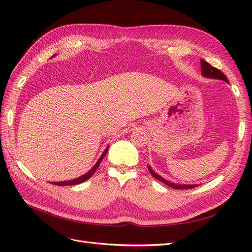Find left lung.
Returning a JSON list of instances; mask_svg holds the SVG:
<instances>
[{
    "label": "left lung",
    "instance_id": "obj_1",
    "mask_svg": "<svg viewBox=\"0 0 252 252\" xmlns=\"http://www.w3.org/2000/svg\"><path fill=\"white\" fill-rule=\"evenodd\" d=\"M201 72H202L203 77H205V78L220 80V81H224V82L229 84V81H228L227 77L222 71H220L218 68L211 66L209 63H207L204 60H201ZM148 170L151 173L152 177H155L157 180L163 182L164 184L168 185L169 187L174 188V189H190V188H195L196 186H199L196 184H194V185H191V184H177V183H172L170 181H167L163 177H161V175H158L157 172L152 170L150 166H148Z\"/></svg>",
    "mask_w": 252,
    "mask_h": 252
}]
</instances>
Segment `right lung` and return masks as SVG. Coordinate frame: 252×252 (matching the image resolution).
Returning <instances> with one entry per match:
<instances>
[{
  "label": "right lung",
  "instance_id": "1",
  "mask_svg": "<svg viewBox=\"0 0 252 252\" xmlns=\"http://www.w3.org/2000/svg\"><path fill=\"white\" fill-rule=\"evenodd\" d=\"M108 148H109V146L106 147V149L104 150V152L102 154V156L100 157V158L97 159V162L95 163V165H94V166L93 167V168H91L88 172H86L85 174H83V175H81V177H79V178H77V179L70 180V181L51 182V184H53V185H58V186H69V185H77V184H81V183L87 181V180L91 177V175H93V174L95 172V170L97 169V167L100 166V163H101V161L103 159V158H104V157L106 156V154H107V152H108Z\"/></svg>",
  "mask_w": 252,
  "mask_h": 252
}]
</instances>
